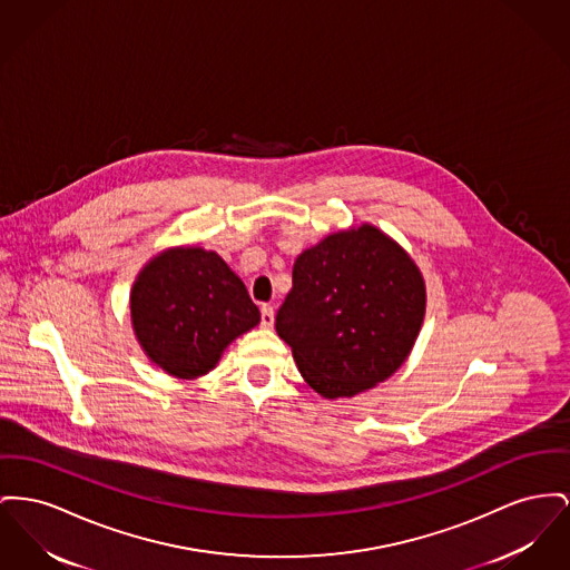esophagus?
I'll return each mask as SVG.
<instances>
[{"mask_svg": "<svg viewBox=\"0 0 570 570\" xmlns=\"http://www.w3.org/2000/svg\"><path fill=\"white\" fill-rule=\"evenodd\" d=\"M261 323H263V327H273V323H275V312H273V307L271 305H263L261 307Z\"/></svg>", "mask_w": 570, "mask_h": 570, "instance_id": "34e87169", "label": "esophagus"}]
</instances>
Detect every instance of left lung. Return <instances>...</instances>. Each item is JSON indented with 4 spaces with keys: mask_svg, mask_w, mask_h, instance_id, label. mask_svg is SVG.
<instances>
[{
    "mask_svg": "<svg viewBox=\"0 0 570 570\" xmlns=\"http://www.w3.org/2000/svg\"><path fill=\"white\" fill-rule=\"evenodd\" d=\"M426 314L415 261L372 224L303 249L277 309V335L323 399H351L390 379L409 357Z\"/></svg>",
    "mask_w": 570,
    "mask_h": 570,
    "instance_id": "1",
    "label": "left lung"
}]
</instances>
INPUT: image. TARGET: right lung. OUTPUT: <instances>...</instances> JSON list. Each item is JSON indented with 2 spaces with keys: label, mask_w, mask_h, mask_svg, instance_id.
<instances>
[{
  "label": "right lung",
  "mask_w": 570,
  "mask_h": 570,
  "mask_svg": "<svg viewBox=\"0 0 570 570\" xmlns=\"http://www.w3.org/2000/svg\"><path fill=\"white\" fill-rule=\"evenodd\" d=\"M131 325L146 357L176 379H198L228 344L261 323L240 277L198 245L168 247L135 277Z\"/></svg>",
  "instance_id": "right-lung-1"
}]
</instances>
